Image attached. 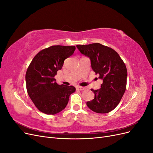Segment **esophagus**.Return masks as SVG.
<instances>
[{
	"instance_id": "34e87169",
	"label": "esophagus",
	"mask_w": 153,
	"mask_h": 153,
	"mask_svg": "<svg viewBox=\"0 0 153 153\" xmlns=\"http://www.w3.org/2000/svg\"><path fill=\"white\" fill-rule=\"evenodd\" d=\"M76 90H78V91H83V90L85 89V87H80V86H77L76 87Z\"/></svg>"
}]
</instances>
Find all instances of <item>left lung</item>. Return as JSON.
I'll return each mask as SVG.
<instances>
[{
	"mask_svg": "<svg viewBox=\"0 0 153 153\" xmlns=\"http://www.w3.org/2000/svg\"><path fill=\"white\" fill-rule=\"evenodd\" d=\"M76 47L90 59L92 70L103 80L100 89H91L94 98L87 101V106L96 113H108L117 106L126 91L128 73L125 64L114 50L100 43Z\"/></svg>",
	"mask_w": 153,
	"mask_h": 153,
	"instance_id": "left-lung-1",
	"label": "left lung"
}]
</instances>
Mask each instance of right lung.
I'll list each match as a JSON object with an SVG mask.
<instances>
[{
	"instance_id": "obj_1",
	"label": "right lung",
	"mask_w": 153,
	"mask_h": 153,
	"mask_svg": "<svg viewBox=\"0 0 153 153\" xmlns=\"http://www.w3.org/2000/svg\"><path fill=\"white\" fill-rule=\"evenodd\" d=\"M75 50L73 46H52L42 50L32 59L25 75L27 91L36 108L54 115L66 108L73 86L59 85L54 76L62 68L64 60Z\"/></svg>"
}]
</instances>
